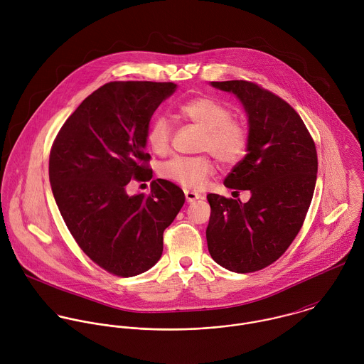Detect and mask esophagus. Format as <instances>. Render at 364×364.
<instances>
[{"instance_id": "1", "label": "esophagus", "mask_w": 364, "mask_h": 364, "mask_svg": "<svg viewBox=\"0 0 364 364\" xmlns=\"http://www.w3.org/2000/svg\"><path fill=\"white\" fill-rule=\"evenodd\" d=\"M185 198H186V202L188 203H192L198 199H202V195L196 193V192H192V191H185Z\"/></svg>"}]
</instances>
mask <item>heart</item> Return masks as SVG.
<instances>
[{"mask_svg": "<svg viewBox=\"0 0 364 364\" xmlns=\"http://www.w3.org/2000/svg\"><path fill=\"white\" fill-rule=\"evenodd\" d=\"M183 117L205 130L200 150L208 151L221 164L230 165L245 156L248 149L247 127L231 119L228 106L210 97H198L179 106ZM171 123L156 116L147 129V144L156 154H165L171 144ZM214 166L208 156H173L161 165L159 173L189 189H202Z\"/></svg>", "mask_w": 364, "mask_h": 364, "instance_id": "1", "label": "heart"}]
</instances>
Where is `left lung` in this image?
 Instances as JSON below:
<instances>
[{
    "mask_svg": "<svg viewBox=\"0 0 364 364\" xmlns=\"http://www.w3.org/2000/svg\"><path fill=\"white\" fill-rule=\"evenodd\" d=\"M234 94L248 119L247 154L224 179L250 191L247 203L210 193L206 238L220 266L248 273L279 259L299 234L311 205L318 158L299 113L282 98L248 81H213Z\"/></svg>",
    "mask_w": 364,
    "mask_h": 364,
    "instance_id": "obj_1",
    "label": "left lung"
}]
</instances>
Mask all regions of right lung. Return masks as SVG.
Returning <instances> with one entry per match:
<instances>
[{"label": "right lung", "mask_w": 364, "mask_h": 364, "mask_svg": "<svg viewBox=\"0 0 364 364\" xmlns=\"http://www.w3.org/2000/svg\"><path fill=\"white\" fill-rule=\"evenodd\" d=\"M173 82L114 81L82 101L53 144V196L80 248L105 270L132 277L162 255V234L185 203L182 189L156 179L151 193L130 196L132 178L151 179L147 129Z\"/></svg>", "instance_id": "add662e5"}]
</instances>
